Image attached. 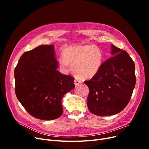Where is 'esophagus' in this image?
Masks as SVG:
<instances>
[{"mask_svg":"<svg viewBox=\"0 0 149 149\" xmlns=\"http://www.w3.org/2000/svg\"><path fill=\"white\" fill-rule=\"evenodd\" d=\"M81 83V80H80L79 79H75L74 84L75 85V86H79Z\"/></svg>","mask_w":149,"mask_h":149,"instance_id":"obj_1","label":"esophagus"}]
</instances>
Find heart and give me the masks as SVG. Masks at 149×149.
Wrapping results in <instances>:
<instances>
[{
    "label": "heart",
    "instance_id": "obj_1",
    "mask_svg": "<svg viewBox=\"0 0 149 149\" xmlns=\"http://www.w3.org/2000/svg\"><path fill=\"white\" fill-rule=\"evenodd\" d=\"M101 50L93 45L68 46L59 58L60 66L66 68L72 66L73 72L84 79H91L100 70L103 63Z\"/></svg>",
    "mask_w": 149,
    "mask_h": 149
}]
</instances>
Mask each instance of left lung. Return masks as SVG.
I'll list each match as a JSON object with an SVG mask.
<instances>
[{
    "instance_id": "8db88e82",
    "label": "left lung",
    "mask_w": 149,
    "mask_h": 149,
    "mask_svg": "<svg viewBox=\"0 0 149 149\" xmlns=\"http://www.w3.org/2000/svg\"><path fill=\"white\" fill-rule=\"evenodd\" d=\"M112 57L102 63L98 72L84 83L89 89V111L95 115H115L127 106L136 83L135 66L129 54L111 45Z\"/></svg>"
}]
</instances>
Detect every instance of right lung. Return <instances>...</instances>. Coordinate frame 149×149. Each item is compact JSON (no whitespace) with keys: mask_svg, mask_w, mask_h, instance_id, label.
I'll use <instances>...</instances> for the list:
<instances>
[{"mask_svg":"<svg viewBox=\"0 0 149 149\" xmlns=\"http://www.w3.org/2000/svg\"><path fill=\"white\" fill-rule=\"evenodd\" d=\"M58 66L54 45H42L23 54L15 68V95L37 119L59 118L63 97L75 87L74 78L60 73Z\"/></svg>","mask_w":149,"mask_h":149,"instance_id":"add662e5","label":"right lung"}]
</instances>
